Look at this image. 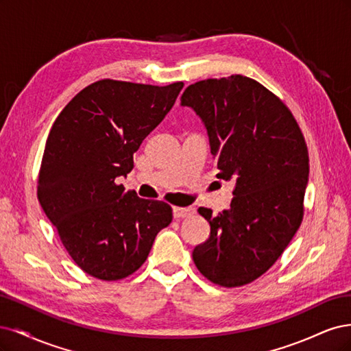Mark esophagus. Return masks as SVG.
Masks as SVG:
<instances>
[{
	"instance_id": "1",
	"label": "esophagus",
	"mask_w": 351,
	"mask_h": 351,
	"mask_svg": "<svg viewBox=\"0 0 351 351\" xmlns=\"http://www.w3.org/2000/svg\"><path fill=\"white\" fill-rule=\"evenodd\" d=\"M173 214L174 218H187V217H192L195 214V208L192 206H174L173 208Z\"/></svg>"
}]
</instances>
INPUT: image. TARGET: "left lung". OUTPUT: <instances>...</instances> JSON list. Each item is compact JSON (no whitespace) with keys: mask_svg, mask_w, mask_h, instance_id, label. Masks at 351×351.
Here are the masks:
<instances>
[{"mask_svg":"<svg viewBox=\"0 0 351 351\" xmlns=\"http://www.w3.org/2000/svg\"><path fill=\"white\" fill-rule=\"evenodd\" d=\"M204 123L218 178L234 182L228 210L197 212L209 239L193 250L200 274L222 287L259 278L299 230L309 155L293 114L256 80L234 74L202 80L182 95Z\"/></svg>","mask_w":351,"mask_h":351,"instance_id":"8db88e82","label":"left lung"}]
</instances>
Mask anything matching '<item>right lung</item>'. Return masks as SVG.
Returning a JSON list of instances; mask_svg holds the SVG:
<instances>
[{
  "label": "right lung",
  "mask_w": 351,
  "mask_h": 351,
  "mask_svg": "<svg viewBox=\"0 0 351 351\" xmlns=\"http://www.w3.org/2000/svg\"><path fill=\"white\" fill-rule=\"evenodd\" d=\"M183 86L104 79L80 90L51 127L39 204L71 259L95 278L115 281L139 269L173 221L165 202L141 199L115 180L132 171L133 154Z\"/></svg>",
  "instance_id": "add662e5"
}]
</instances>
